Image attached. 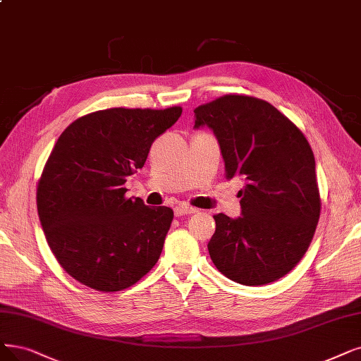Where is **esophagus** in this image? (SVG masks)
<instances>
[{"label": "esophagus", "mask_w": 361, "mask_h": 361, "mask_svg": "<svg viewBox=\"0 0 361 361\" xmlns=\"http://www.w3.org/2000/svg\"><path fill=\"white\" fill-rule=\"evenodd\" d=\"M175 216H185V214H192V213H197L198 210L197 209H194V207H191V206H186V204H179V206H176L175 209Z\"/></svg>", "instance_id": "1"}]
</instances>
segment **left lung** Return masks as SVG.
I'll return each instance as SVG.
<instances>
[{"label":"left lung","mask_w":361,"mask_h":361,"mask_svg":"<svg viewBox=\"0 0 361 361\" xmlns=\"http://www.w3.org/2000/svg\"><path fill=\"white\" fill-rule=\"evenodd\" d=\"M194 112V128L207 126L218 139L226 179L244 180L241 216H213V264L244 286L284 277L308 250L320 218L308 140L277 108L252 96L226 94Z\"/></svg>","instance_id":"1"}]
</instances>
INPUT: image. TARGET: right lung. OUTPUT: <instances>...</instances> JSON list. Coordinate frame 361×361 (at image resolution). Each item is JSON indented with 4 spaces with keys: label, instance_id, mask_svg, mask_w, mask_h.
Listing matches in <instances>:
<instances>
[{
    "label": "right lung",
    "instance_id": "add662e5",
    "mask_svg": "<svg viewBox=\"0 0 361 361\" xmlns=\"http://www.w3.org/2000/svg\"><path fill=\"white\" fill-rule=\"evenodd\" d=\"M180 114V106L96 111L57 139L38 180L37 209L53 255L72 279L120 292L157 264L173 210L126 198L124 183Z\"/></svg>",
    "mask_w": 361,
    "mask_h": 361
}]
</instances>
